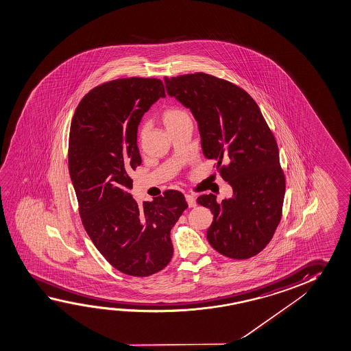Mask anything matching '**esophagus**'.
<instances>
[{"label":"esophagus","instance_id":"1","mask_svg":"<svg viewBox=\"0 0 351 351\" xmlns=\"http://www.w3.org/2000/svg\"><path fill=\"white\" fill-rule=\"evenodd\" d=\"M185 200H186V202H188L189 207L196 206V199H195L194 195H185Z\"/></svg>","mask_w":351,"mask_h":351}]
</instances>
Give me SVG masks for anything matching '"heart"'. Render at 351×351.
<instances>
[{
    "mask_svg": "<svg viewBox=\"0 0 351 351\" xmlns=\"http://www.w3.org/2000/svg\"><path fill=\"white\" fill-rule=\"evenodd\" d=\"M186 118H189V116L183 111V110H180V108H176V107H172V108H168L166 111L163 112V114H162V121L165 123V125L168 128H171L173 127L174 124H177V123L180 122V121H183V119H186ZM141 134L145 133V127L141 128Z\"/></svg>",
    "mask_w": 351,
    "mask_h": 351,
    "instance_id": "obj_1",
    "label": "heart"
}]
</instances>
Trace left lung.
<instances>
[{
	"instance_id": "1",
	"label": "left lung",
	"mask_w": 351,
	"mask_h": 351,
	"mask_svg": "<svg viewBox=\"0 0 351 351\" xmlns=\"http://www.w3.org/2000/svg\"><path fill=\"white\" fill-rule=\"evenodd\" d=\"M167 94L193 113L204 156L233 189L221 204L201 195L213 213L207 240L224 256H255L272 239L282 218L285 178L277 141L256 102L239 86L205 73L165 78Z\"/></svg>"
}]
</instances>
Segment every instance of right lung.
<instances>
[{
    "mask_svg": "<svg viewBox=\"0 0 351 351\" xmlns=\"http://www.w3.org/2000/svg\"><path fill=\"white\" fill-rule=\"evenodd\" d=\"M166 97L160 79H117L85 95L73 116L68 165L86 233L119 272L147 277L173 256L171 229L188 207L184 195L138 205L129 190L141 165L136 144L145 112Z\"/></svg>",
    "mask_w": 351,
    "mask_h": 351,
    "instance_id": "right-lung-1",
    "label": "right lung"
}]
</instances>
